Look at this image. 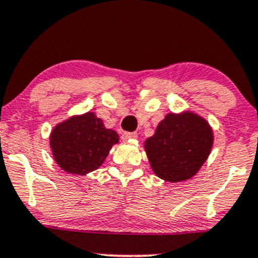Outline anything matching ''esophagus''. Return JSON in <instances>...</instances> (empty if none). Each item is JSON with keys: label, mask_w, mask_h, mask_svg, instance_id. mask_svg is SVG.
Listing matches in <instances>:
<instances>
[{"label": "esophagus", "mask_w": 258, "mask_h": 258, "mask_svg": "<svg viewBox=\"0 0 258 258\" xmlns=\"http://www.w3.org/2000/svg\"><path fill=\"white\" fill-rule=\"evenodd\" d=\"M138 138V134L137 133H124L123 135H121V139L123 140H133V139H137Z\"/></svg>", "instance_id": "34e87169"}]
</instances>
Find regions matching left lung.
I'll use <instances>...</instances> for the list:
<instances>
[{
  "mask_svg": "<svg viewBox=\"0 0 258 258\" xmlns=\"http://www.w3.org/2000/svg\"><path fill=\"white\" fill-rule=\"evenodd\" d=\"M214 143L210 124L192 110L168 113L144 143L157 177L177 183L192 178L207 161Z\"/></svg>",
  "mask_w": 258,
  "mask_h": 258,
  "instance_id": "1",
  "label": "left lung"
}]
</instances>
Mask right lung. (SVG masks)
<instances>
[{"label":"right lung","instance_id":"obj_1","mask_svg":"<svg viewBox=\"0 0 258 258\" xmlns=\"http://www.w3.org/2000/svg\"><path fill=\"white\" fill-rule=\"evenodd\" d=\"M52 157L61 170L71 174L92 172L102 166L119 135L104 126L93 112L76 114L54 126L49 137Z\"/></svg>","mask_w":258,"mask_h":258}]
</instances>
